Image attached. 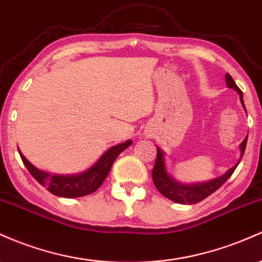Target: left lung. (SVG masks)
<instances>
[{
  "label": "left lung",
  "instance_id": "left-lung-1",
  "mask_svg": "<svg viewBox=\"0 0 262 262\" xmlns=\"http://www.w3.org/2000/svg\"><path fill=\"white\" fill-rule=\"evenodd\" d=\"M226 84H228L229 88L237 91L238 96H240L241 103H243L244 108H245L243 99V92L240 91V88L237 87L236 83L234 82V79H232V77L230 76L229 73H226ZM246 142H248V137H246L245 139L243 140V143L240 144L241 158H243L244 151H245ZM240 160H238V163H240ZM238 163L235 166H232L231 169H229L223 177L216 178V179L211 180V182L194 184V185H184V184L177 183L175 180H173L169 177L168 173H166L165 164H164L163 151L160 150L159 148H157V160H155V165L153 170H151V177H153V182L155 184V186H157V189L159 190L160 194H163L165 198H168V199H170L171 201H175V203L179 204H196L199 203V201L205 199V198H208L209 195L212 194V192L216 191L217 189L231 177L232 173L235 171V169H236V166L238 165Z\"/></svg>",
  "mask_w": 262,
  "mask_h": 262
}]
</instances>
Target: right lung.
<instances>
[{
  "mask_svg": "<svg viewBox=\"0 0 262 262\" xmlns=\"http://www.w3.org/2000/svg\"><path fill=\"white\" fill-rule=\"evenodd\" d=\"M130 144L132 140H126L122 144L112 146L87 171L78 175H66V177L64 175H51L39 170L26 159L21 150H18V153L31 175L48 191L62 198H79L92 194L102 185L111 171L114 160Z\"/></svg>",
  "mask_w": 262,
  "mask_h": 262,
  "instance_id": "obj_1",
  "label": "right lung"
}]
</instances>
